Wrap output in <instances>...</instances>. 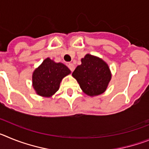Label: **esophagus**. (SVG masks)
<instances>
[{
  "instance_id": "1",
  "label": "esophagus",
  "mask_w": 149,
  "mask_h": 149,
  "mask_svg": "<svg viewBox=\"0 0 149 149\" xmlns=\"http://www.w3.org/2000/svg\"><path fill=\"white\" fill-rule=\"evenodd\" d=\"M68 68H69V69H70L72 72H73V71L74 70V68H75V67H74V65L73 63H69V64L68 65Z\"/></svg>"
}]
</instances>
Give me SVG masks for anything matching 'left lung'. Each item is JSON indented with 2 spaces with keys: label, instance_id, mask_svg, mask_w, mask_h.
<instances>
[{
  "label": "left lung",
  "instance_id": "1",
  "mask_svg": "<svg viewBox=\"0 0 149 149\" xmlns=\"http://www.w3.org/2000/svg\"><path fill=\"white\" fill-rule=\"evenodd\" d=\"M72 76L77 80L83 92L89 96L104 93L111 80L108 65L102 59L89 54L81 59V65H77Z\"/></svg>",
  "mask_w": 149,
  "mask_h": 149
}]
</instances>
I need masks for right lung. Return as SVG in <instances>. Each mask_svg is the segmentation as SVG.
I'll list each match as a JSON object with an SVG mask.
<instances>
[{
	"instance_id": "1",
	"label": "right lung",
	"mask_w": 149,
	"mask_h": 149,
	"mask_svg": "<svg viewBox=\"0 0 149 149\" xmlns=\"http://www.w3.org/2000/svg\"><path fill=\"white\" fill-rule=\"evenodd\" d=\"M70 73L66 65L48 57L33 73V86L39 95L51 97L59 89L63 77Z\"/></svg>"
}]
</instances>
